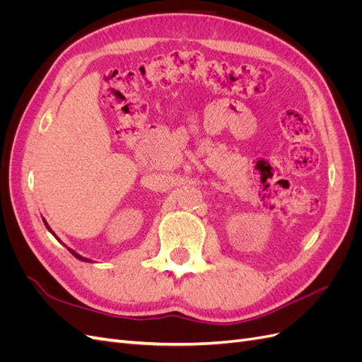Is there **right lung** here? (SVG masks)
I'll return each instance as SVG.
<instances>
[{
  "label": "right lung",
  "mask_w": 362,
  "mask_h": 362,
  "mask_svg": "<svg viewBox=\"0 0 362 362\" xmlns=\"http://www.w3.org/2000/svg\"><path fill=\"white\" fill-rule=\"evenodd\" d=\"M43 223H45V226H47V228H48V231H49V233H51V234H52V235H54V237H56V238H57V235H56V234H54V233H52V229H51V228H49V225H48V223H47V221H43ZM57 240H59V238H57ZM68 250H69V252H71V254H72V255H74V257H75V258H76V259H80V261H86V262H90V261H92V259H89V258H84V257H81V255H80V254H76V252H75V250H72V249H69V247H68Z\"/></svg>",
  "instance_id": "obj_1"
}]
</instances>
